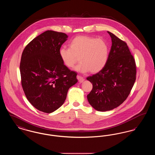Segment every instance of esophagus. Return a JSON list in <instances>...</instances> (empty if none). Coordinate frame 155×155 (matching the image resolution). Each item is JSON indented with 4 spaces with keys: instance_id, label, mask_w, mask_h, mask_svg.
Masks as SVG:
<instances>
[{
    "instance_id": "obj_1",
    "label": "esophagus",
    "mask_w": 155,
    "mask_h": 155,
    "mask_svg": "<svg viewBox=\"0 0 155 155\" xmlns=\"http://www.w3.org/2000/svg\"><path fill=\"white\" fill-rule=\"evenodd\" d=\"M77 79H78V80L80 83H81V82H82L83 81H84V78L80 75H77Z\"/></svg>"
}]
</instances>
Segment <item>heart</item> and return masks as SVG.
<instances>
[{
	"mask_svg": "<svg viewBox=\"0 0 155 155\" xmlns=\"http://www.w3.org/2000/svg\"><path fill=\"white\" fill-rule=\"evenodd\" d=\"M109 46L101 39L86 35L75 37L70 43V48L62 47L59 56L63 64L72 68L78 62L81 63L75 70L81 73H97L103 70L109 57Z\"/></svg>",
	"mask_w": 155,
	"mask_h": 155,
	"instance_id": "b5f03b06",
	"label": "heart"
}]
</instances>
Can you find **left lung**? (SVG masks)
Masks as SVG:
<instances>
[{
  "label": "left lung",
  "mask_w": 155,
  "mask_h": 155,
  "mask_svg": "<svg viewBox=\"0 0 155 155\" xmlns=\"http://www.w3.org/2000/svg\"><path fill=\"white\" fill-rule=\"evenodd\" d=\"M112 45L105 67L87 77L93 88L87 95L89 104L96 110H111L123 103L136 80L135 59L124 41L107 31Z\"/></svg>",
  "instance_id": "left-lung-1"
}]
</instances>
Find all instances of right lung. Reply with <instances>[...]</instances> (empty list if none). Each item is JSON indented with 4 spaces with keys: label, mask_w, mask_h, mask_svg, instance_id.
Masks as SVG:
<instances>
[{
    "label": "right lung",
    "mask_w": 155,
    "mask_h": 155,
    "mask_svg": "<svg viewBox=\"0 0 155 155\" xmlns=\"http://www.w3.org/2000/svg\"><path fill=\"white\" fill-rule=\"evenodd\" d=\"M68 36L48 30L35 38L22 52L20 70L21 85L31 104L51 113L64 103L68 89L77 82V73L65 66L59 50Z\"/></svg>",
    "instance_id": "obj_1"
}]
</instances>
